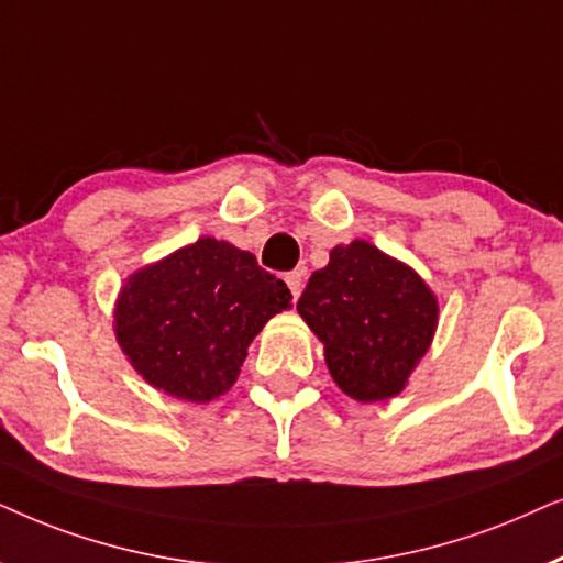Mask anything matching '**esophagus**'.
Masks as SVG:
<instances>
[{
  "label": "esophagus",
  "mask_w": 563,
  "mask_h": 563,
  "mask_svg": "<svg viewBox=\"0 0 563 563\" xmlns=\"http://www.w3.org/2000/svg\"><path fill=\"white\" fill-rule=\"evenodd\" d=\"M286 283H288V288H290V294H294V298L301 296V288H303V273H301V269L286 273Z\"/></svg>",
  "instance_id": "obj_1"
}]
</instances>
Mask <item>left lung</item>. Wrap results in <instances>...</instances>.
Segmentation results:
<instances>
[{
  "mask_svg": "<svg viewBox=\"0 0 563 563\" xmlns=\"http://www.w3.org/2000/svg\"><path fill=\"white\" fill-rule=\"evenodd\" d=\"M296 309L324 342L334 384L357 401L399 394L438 324L422 277L368 242L334 246Z\"/></svg>",
  "mask_w": 563,
  "mask_h": 563,
  "instance_id": "left-lung-1",
  "label": "left lung"
}]
</instances>
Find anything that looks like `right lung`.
<instances>
[{
	"mask_svg": "<svg viewBox=\"0 0 563 563\" xmlns=\"http://www.w3.org/2000/svg\"><path fill=\"white\" fill-rule=\"evenodd\" d=\"M294 296L254 254L198 239L131 275L115 306V334L133 368L187 401L227 394L246 347Z\"/></svg>",
	"mask_w": 563,
	"mask_h": 563,
	"instance_id": "1",
	"label": "right lung"
}]
</instances>
